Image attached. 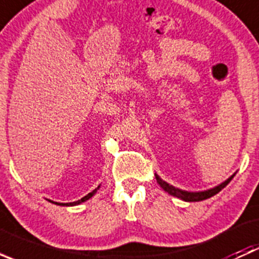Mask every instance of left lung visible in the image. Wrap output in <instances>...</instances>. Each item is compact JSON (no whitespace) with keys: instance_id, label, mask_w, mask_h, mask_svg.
<instances>
[{"instance_id":"1","label":"left lung","mask_w":259,"mask_h":259,"mask_svg":"<svg viewBox=\"0 0 259 259\" xmlns=\"http://www.w3.org/2000/svg\"><path fill=\"white\" fill-rule=\"evenodd\" d=\"M234 176H236V173H234L232 177H229V178L227 179L226 182L222 183V184L217 185V187L211 188V189L203 190V192H188V190H182L179 189V188H176L173 187V185L168 184L166 182H164L158 174H155V178H156V182L159 183V185H160L165 192H168L169 194L173 195V197L179 198V199L184 200V202H200V200L208 199V198L213 197V195H215L217 193L221 192L224 187H227V185L229 184V182L233 179Z\"/></svg>"}]
</instances>
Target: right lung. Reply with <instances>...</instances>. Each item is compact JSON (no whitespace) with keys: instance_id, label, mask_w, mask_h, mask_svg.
I'll return each mask as SVG.
<instances>
[{"instance_id":"obj_1","label":"right lung","mask_w":259,"mask_h":259,"mask_svg":"<svg viewBox=\"0 0 259 259\" xmlns=\"http://www.w3.org/2000/svg\"><path fill=\"white\" fill-rule=\"evenodd\" d=\"M99 188H100V185H99V187L96 188V189H94L91 193H89L88 195H85V197H83V198H81L80 200H76V202H72V203H57V202H52V200H49V202L54 203V204H56V205H66V207H72V205H79V204H81V203H83V202H86V200L90 199V198L93 197V195H95V193L98 192Z\"/></svg>"}]
</instances>
